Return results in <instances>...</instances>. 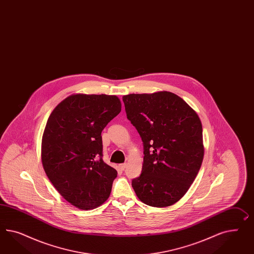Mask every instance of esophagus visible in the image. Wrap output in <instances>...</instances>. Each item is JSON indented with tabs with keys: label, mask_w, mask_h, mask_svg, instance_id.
Instances as JSON below:
<instances>
[{
	"label": "esophagus",
	"mask_w": 254,
	"mask_h": 254,
	"mask_svg": "<svg viewBox=\"0 0 254 254\" xmlns=\"http://www.w3.org/2000/svg\"><path fill=\"white\" fill-rule=\"evenodd\" d=\"M126 167H127V164H121V165H119V169H120L121 171H124V170L126 169Z\"/></svg>",
	"instance_id": "obj_1"
}]
</instances>
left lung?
Returning <instances> with one entry per match:
<instances>
[{
    "mask_svg": "<svg viewBox=\"0 0 254 254\" xmlns=\"http://www.w3.org/2000/svg\"><path fill=\"white\" fill-rule=\"evenodd\" d=\"M123 102L143 142L141 175L132 180L137 198L152 207L173 205L189 190L203 160L199 117L168 91L128 94Z\"/></svg>",
    "mask_w": 254,
    "mask_h": 254,
    "instance_id": "1",
    "label": "left lung"
}]
</instances>
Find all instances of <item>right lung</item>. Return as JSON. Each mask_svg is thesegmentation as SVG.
Segmentation results:
<instances>
[{
  "label": "right lung",
  "instance_id": "add662e5",
  "mask_svg": "<svg viewBox=\"0 0 254 254\" xmlns=\"http://www.w3.org/2000/svg\"><path fill=\"white\" fill-rule=\"evenodd\" d=\"M120 112L115 95L74 94L49 117L42 165L57 191L78 209H94L109 198L117 172L103 162L102 131Z\"/></svg>",
  "mask_w": 254,
  "mask_h": 254
}]
</instances>
